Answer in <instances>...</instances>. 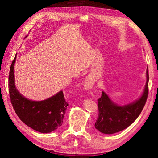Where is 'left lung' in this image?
<instances>
[{
  "label": "left lung",
  "mask_w": 158,
  "mask_h": 158,
  "mask_svg": "<svg viewBox=\"0 0 158 158\" xmlns=\"http://www.w3.org/2000/svg\"><path fill=\"white\" fill-rule=\"evenodd\" d=\"M148 68L146 69V82L142 94L135 101L119 105L111 100L105 92L98 99V118L95 123L100 132L111 135L129 127L139 116L145 105L148 93Z\"/></svg>",
  "instance_id": "8db88e82"
}]
</instances>
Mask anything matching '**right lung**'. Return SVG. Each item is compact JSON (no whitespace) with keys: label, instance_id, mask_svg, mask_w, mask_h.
I'll return each instance as SVG.
<instances>
[{"label":"right lung","instance_id":"obj_1","mask_svg":"<svg viewBox=\"0 0 158 158\" xmlns=\"http://www.w3.org/2000/svg\"><path fill=\"white\" fill-rule=\"evenodd\" d=\"M16 54L10 67L9 93L14 110L21 121L41 133H49L63 124L68 104L62 90L46 100L34 101L24 97L17 89L15 83L14 65Z\"/></svg>","mask_w":158,"mask_h":158}]
</instances>
